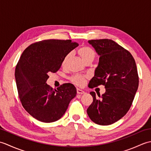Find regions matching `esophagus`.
<instances>
[{
  "label": "esophagus",
  "mask_w": 151,
  "mask_h": 151,
  "mask_svg": "<svg viewBox=\"0 0 151 151\" xmlns=\"http://www.w3.org/2000/svg\"><path fill=\"white\" fill-rule=\"evenodd\" d=\"M76 91H77V93H78V94H84L85 93L84 91L82 90V89H80L78 88L76 89Z\"/></svg>",
  "instance_id": "obj_1"
}]
</instances>
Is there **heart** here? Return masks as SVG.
<instances>
[{
    "label": "heart",
    "instance_id": "1",
    "mask_svg": "<svg viewBox=\"0 0 151 151\" xmlns=\"http://www.w3.org/2000/svg\"><path fill=\"white\" fill-rule=\"evenodd\" d=\"M78 53L84 62L86 60H93L95 56V53L94 52V50H93L91 48L87 46H84L80 48V49L78 50ZM70 56V53H68L67 54H66L65 56L64 57V58L63 60V62H62L63 65H65L66 62L69 59ZM71 81L73 82H74L76 84L82 85L83 83H84V78L82 76L75 75L71 78Z\"/></svg>",
    "mask_w": 151,
    "mask_h": 151
}]
</instances>
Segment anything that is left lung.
Wrapping results in <instances>:
<instances>
[{
	"mask_svg": "<svg viewBox=\"0 0 151 151\" xmlns=\"http://www.w3.org/2000/svg\"><path fill=\"white\" fill-rule=\"evenodd\" d=\"M88 43L100 56L88 87L104 85L106 92L100 99L94 91L90 92L93 101L87 113L96 124H111L124 116L132 104L139 84L136 62L129 51L113 40H94Z\"/></svg>",
	"mask_w": 151,
	"mask_h": 151,
	"instance_id": "8db88e82",
	"label": "left lung"
}]
</instances>
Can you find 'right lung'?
Listing matches in <instances>:
<instances>
[{"instance_id":"add662e5","label":"right lung","mask_w":151,"mask_h":151,"mask_svg":"<svg viewBox=\"0 0 151 151\" xmlns=\"http://www.w3.org/2000/svg\"><path fill=\"white\" fill-rule=\"evenodd\" d=\"M78 45L71 40H43L30 45L21 54L15 71L19 97L25 110L37 120L60 119L76 97L72 84L53 89L47 81L48 74L58 71L66 54Z\"/></svg>"}]
</instances>
